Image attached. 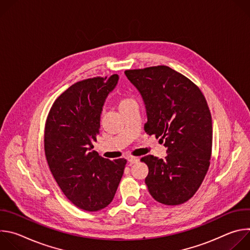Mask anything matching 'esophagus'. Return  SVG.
<instances>
[{
  "mask_svg": "<svg viewBox=\"0 0 250 250\" xmlns=\"http://www.w3.org/2000/svg\"><path fill=\"white\" fill-rule=\"evenodd\" d=\"M126 159H127L128 163H130V164L137 163V162L139 161V158H138V157H135V156H128Z\"/></svg>",
  "mask_w": 250,
  "mask_h": 250,
  "instance_id": "1",
  "label": "esophagus"
}]
</instances>
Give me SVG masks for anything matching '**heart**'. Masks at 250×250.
Returning a JSON list of instances; mask_svg holds the SVG:
<instances>
[{"label":"heart","instance_id":"heart-1","mask_svg":"<svg viewBox=\"0 0 250 250\" xmlns=\"http://www.w3.org/2000/svg\"><path fill=\"white\" fill-rule=\"evenodd\" d=\"M131 103H133V100H132L131 98H128V97H123V98H121V100H120L119 106H120V108H122V106L126 105V104H131Z\"/></svg>","mask_w":250,"mask_h":250}]
</instances>
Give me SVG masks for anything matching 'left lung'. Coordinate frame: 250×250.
Listing matches in <instances>:
<instances>
[{
  "label": "left lung",
  "mask_w": 250,
  "mask_h": 250,
  "mask_svg": "<svg viewBox=\"0 0 250 250\" xmlns=\"http://www.w3.org/2000/svg\"><path fill=\"white\" fill-rule=\"evenodd\" d=\"M144 99L145 130L164 140L165 159L146 155V184L157 202L180 205L200 188L209 166L212 145L211 116L197 85L168 66L125 71Z\"/></svg>",
  "instance_id": "8db88e82"
}]
</instances>
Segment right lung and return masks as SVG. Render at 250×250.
Wrapping results in <instances>:
<instances>
[{
    "label": "right lung",
    "mask_w": 250,
    "mask_h": 250,
    "mask_svg": "<svg viewBox=\"0 0 250 250\" xmlns=\"http://www.w3.org/2000/svg\"><path fill=\"white\" fill-rule=\"evenodd\" d=\"M118 81L114 74L70 86L53 103L45 124L44 151L54 179L71 203L88 211L111 204L126 164L92 150L103 105Z\"/></svg>",
    "instance_id": "obj_1"
}]
</instances>
